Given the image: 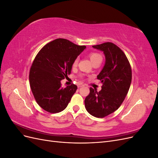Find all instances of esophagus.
Masks as SVG:
<instances>
[{"mask_svg": "<svg viewBox=\"0 0 158 158\" xmlns=\"http://www.w3.org/2000/svg\"><path fill=\"white\" fill-rule=\"evenodd\" d=\"M84 84H82V83H80V82H78V84H77V86H78V88H81V87H82V86H84Z\"/></svg>", "mask_w": 158, "mask_h": 158, "instance_id": "1", "label": "esophagus"}]
</instances>
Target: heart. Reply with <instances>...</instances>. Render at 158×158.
<instances>
[{"label":"heart","instance_id":"b5f03b06","mask_svg":"<svg viewBox=\"0 0 158 158\" xmlns=\"http://www.w3.org/2000/svg\"><path fill=\"white\" fill-rule=\"evenodd\" d=\"M89 57L90 60L92 63V64L96 63V62H98V61H101V62L102 61V56L101 55L99 54L98 52H91V53H89ZM78 62V59H76L74 60L73 63V67H76V66H77Z\"/></svg>","mask_w":158,"mask_h":158}]
</instances>
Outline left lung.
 <instances>
[{
  "label": "left lung",
  "instance_id": "8db88e82",
  "mask_svg": "<svg viewBox=\"0 0 158 158\" xmlns=\"http://www.w3.org/2000/svg\"><path fill=\"white\" fill-rule=\"evenodd\" d=\"M103 52L106 63L98 75L103 84L98 92L92 88L84 100L85 107L92 116L103 118L115 111L121 106L132 81L131 64L124 52L111 42L93 45Z\"/></svg>",
  "mask_w": 158,
  "mask_h": 158
}]
</instances>
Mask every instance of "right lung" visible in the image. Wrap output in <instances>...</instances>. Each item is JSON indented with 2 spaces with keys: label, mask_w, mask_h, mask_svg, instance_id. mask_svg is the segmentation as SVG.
<instances>
[{
  "label": "right lung",
  "mask_w": 158,
  "mask_h": 158,
  "mask_svg": "<svg viewBox=\"0 0 158 158\" xmlns=\"http://www.w3.org/2000/svg\"><path fill=\"white\" fill-rule=\"evenodd\" d=\"M85 47L59 38L46 44L36 55L30 71V84L36 102L45 111L56 113L67 107L77 86L63 88L60 81L71 73L74 60Z\"/></svg>",
  "instance_id": "add662e5"
}]
</instances>
